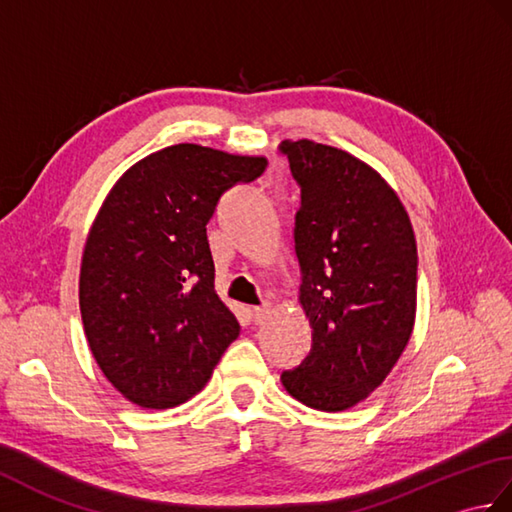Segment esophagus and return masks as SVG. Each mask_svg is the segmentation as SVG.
<instances>
[{"label":"esophagus","instance_id":"1","mask_svg":"<svg viewBox=\"0 0 512 512\" xmlns=\"http://www.w3.org/2000/svg\"><path fill=\"white\" fill-rule=\"evenodd\" d=\"M268 312H270V303H264V306H259V308H250V317H253L255 323H259Z\"/></svg>","mask_w":512,"mask_h":512}]
</instances>
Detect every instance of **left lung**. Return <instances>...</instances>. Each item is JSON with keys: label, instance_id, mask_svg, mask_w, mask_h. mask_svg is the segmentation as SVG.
I'll list each match as a JSON object with an SVG mask.
<instances>
[{"label": "left lung", "instance_id": "left-lung-1", "mask_svg": "<svg viewBox=\"0 0 512 512\" xmlns=\"http://www.w3.org/2000/svg\"><path fill=\"white\" fill-rule=\"evenodd\" d=\"M284 151L301 187L295 253L312 345L281 385L301 405L336 413L383 385L411 339L416 235L398 193L365 160L308 138Z\"/></svg>", "mask_w": 512, "mask_h": 512}]
</instances>
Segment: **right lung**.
I'll list each match as a JSON object with an SVG mask.
<instances>
[{"label": "right lung", "mask_w": 512, "mask_h": 512, "mask_svg": "<svg viewBox=\"0 0 512 512\" xmlns=\"http://www.w3.org/2000/svg\"><path fill=\"white\" fill-rule=\"evenodd\" d=\"M266 156L180 143L138 160L105 195L83 246L79 308L96 365L143 409H171L209 383L239 321L215 292L206 224Z\"/></svg>", "instance_id": "obj_1"}]
</instances>
